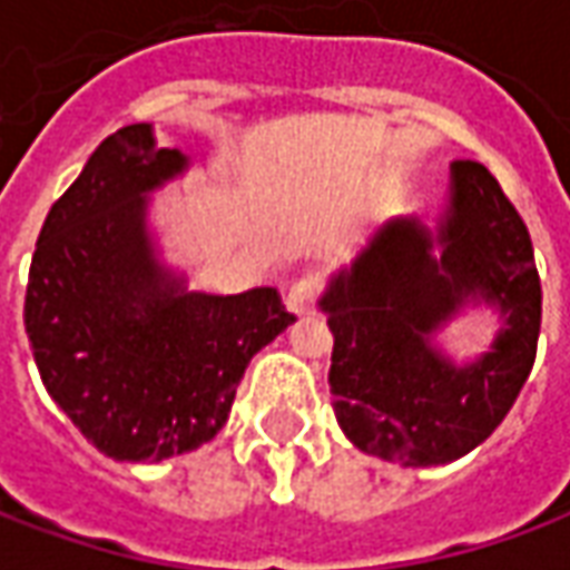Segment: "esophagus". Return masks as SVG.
I'll use <instances>...</instances> for the list:
<instances>
[{"label":"esophagus","mask_w":570,"mask_h":570,"mask_svg":"<svg viewBox=\"0 0 570 570\" xmlns=\"http://www.w3.org/2000/svg\"><path fill=\"white\" fill-rule=\"evenodd\" d=\"M317 296H321L317 277L305 274V277H298L296 284L289 286V293H286V308L293 311L296 317H305V314H311L314 305H317Z\"/></svg>","instance_id":"esophagus-1"}]
</instances>
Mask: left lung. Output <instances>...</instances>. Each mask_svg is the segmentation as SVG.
<instances>
[{
  "mask_svg": "<svg viewBox=\"0 0 570 570\" xmlns=\"http://www.w3.org/2000/svg\"><path fill=\"white\" fill-rule=\"evenodd\" d=\"M502 326L485 355L452 361L432 342L466 307ZM330 391L360 452L403 466L452 464L507 419L534 366L540 277L522 216L479 161H452L436 223L396 216L330 277Z\"/></svg>",
  "mask_w": 570,
  "mask_h": 570,
  "instance_id": "obj_1",
  "label": "left lung"
}]
</instances>
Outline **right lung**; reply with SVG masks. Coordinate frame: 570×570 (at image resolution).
I'll use <instances>...</instances> for the list:
<instances>
[{
    "label": "right lung",
    "instance_id": "1",
    "mask_svg": "<svg viewBox=\"0 0 570 570\" xmlns=\"http://www.w3.org/2000/svg\"><path fill=\"white\" fill-rule=\"evenodd\" d=\"M151 125L106 137L36 240L23 323L45 391L116 461H164L210 442L247 363L296 321L274 286L188 289L164 265L149 195L188 170Z\"/></svg>",
    "mask_w": 570,
    "mask_h": 570
}]
</instances>
